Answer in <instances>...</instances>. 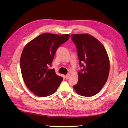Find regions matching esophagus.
I'll return each mask as SVG.
<instances>
[{"instance_id": "obj_1", "label": "esophagus", "mask_w": 128, "mask_h": 128, "mask_svg": "<svg viewBox=\"0 0 128 128\" xmlns=\"http://www.w3.org/2000/svg\"><path fill=\"white\" fill-rule=\"evenodd\" d=\"M69 77H70V74H68L66 75V79H68V78H69Z\"/></svg>"}]
</instances>
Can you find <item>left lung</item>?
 <instances>
[{"label":"left lung","mask_w":128,"mask_h":128,"mask_svg":"<svg viewBox=\"0 0 128 128\" xmlns=\"http://www.w3.org/2000/svg\"><path fill=\"white\" fill-rule=\"evenodd\" d=\"M72 40L77 49L82 69L78 72V84L73 86L78 94L91 97L100 91L109 75L110 60L103 44L88 34H73Z\"/></svg>","instance_id":"left-lung-1"}]
</instances>
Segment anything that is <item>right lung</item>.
Returning a JSON list of instances; mask_svg holds the SVG:
<instances>
[{
  "label": "right lung",
  "mask_w": 128,
  "mask_h": 128,
  "mask_svg": "<svg viewBox=\"0 0 128 128\" xmlns=\"http://www.w3.org/2000/svg\"><path fill=\"white\" fill-rule=\"evenodd\" d=\"M70 35L44 33L27 44L20 58V68L25 85L39 97L52 94L62 81L52 66L54 56L60 46L69 40Z\"/></svg>",
  "instance_id": "1"
}]
</instances>
